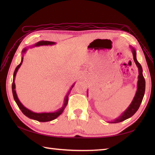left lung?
I'll use <instances>...</instances> for the list:
<instances>
[{"label":"left lung","instance_id":"1","mask_svg":"<svg viewBox=\"0 0 155 155\" xmlns=\"http://www.w3.org/2000/svg\"><path fill=\"white\" fill-rule=\"evenodd\" d=\"M130 47L133 52L134 61L136 63L138 68H139V80H138V83H137V93L135 94V96H134L133 98L132 103H130L129 107L127 108V110L124 112H123L119 117H118L117 118H116V119H114L113 121L110 122L111 123H120V122L127 119V118L131 117L133 114H134V113H135L138 110V109H139L140 105L141 103H142L143 98L144 94V92H145V80H144V78L143 74L142 67H141L140 64L137 60L136 51L134 50V48L131 47V46Z\"/></svg>","mask_w":155,"mask_h":155}]
</instances>
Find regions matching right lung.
<instances>
[{
    "label": "right lung",
    "mask_w": 155,
    "mask_h": 155,
    "mask_svg": "<svg viewBox=\"0 0 155 155\" xmlns=\"http://www.w3.org/2000/svg\"><path fill=\"white\" fill-rule=\"evenodd\" d=\"M55 42H51V41H39L37 42L35 45V47H39V46H42V45H54ZM27 48H24L22 50V53H25V52L27 51ZM23 61V57H22L21 59V62L20 63L16 68H15V71L14 72V74H13V81H12V94H13V97H14V99L16 102V103L17 104L18 107H19L20 109L22 111V113L24 114L25 116H27V117L31 118V119L38 120L39 122H48V121H51L55 119L56 118H57L59 115H61L62 114V112L64 110V108L67 105L68 103V94L70 93L71 90L73 87L74 84L71 87L70 91H68V94H67V96L65 97L64 98V103L63 106H62L60 109H58L57 111L53 112V113H35V112H32L31 110L28 109L26 107L23 106L22 104L18 100V98L17 97V94H16V91H15V77L16 74V72H17L18 68L21 67Z\"/></svg>",
    "instance_id": "add662e5"
}]
</instances>
